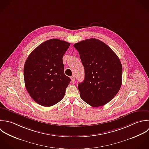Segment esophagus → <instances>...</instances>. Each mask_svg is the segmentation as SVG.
I'll list each match as a JSON object with an SVG mask.
<instances>
[{
  "instance_id": "obj_1",
  "label": "esophagus",
  "mask_w": 149,
  "mask_h": 149,
  "mask_svg": "<svg viewBox=\"0 0 149 149\" xmlns=\"http://www.w3.org/2000/svg\"><path fill=\"white\" fill-rule=\"evenodd\" d=\"M71 82H75V76H72L71 77Z\"/></svg>"
}]
</instances>
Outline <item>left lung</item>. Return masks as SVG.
<instances>
[{
  "label": "left lung",
  "instance_id": "1",
  "mask_svg": "<svg viewBox=\"0 0 149 149\" xmlns=\"http://www.w3.org/2000/svg\"><path fill=\"white\" fill-rule=\"evenodd\" d=\"M85 69V79L78 85L82 99L93 107L104 106L121 86L123 67L112 49L102 41L91 38L74 45Z\"/></svg>",
  "mask_w": 149,
  "mask_h": 149
}]
</instances>
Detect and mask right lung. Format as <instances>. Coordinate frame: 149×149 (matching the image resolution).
Listing matches in <instances>:
<instances>
[{"mask_svg":"<svg viewBox=\"0 0 149 149\" xmlns=\"http://www.w3.org/2000/svg\"><path fill=\"white\" fill-rule=\"evenodd\" d=\"M70 43L47 40L28 56L24 67L26 89L38 104L50 107L62 100L71 79L64 74L63 57Z\"/></svg>","mask_w":149,"mask_h":149,"instance_id":"obj_1","label":"right lung"}]
</instances>
